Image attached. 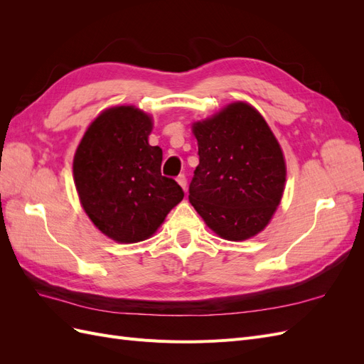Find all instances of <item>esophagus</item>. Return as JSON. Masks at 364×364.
Returning a JSON list of instances; mask_svg holds the SVG:
<instances>
[{
	"instance_id": "esophagus-1",
	"label": "esophagus",
	"mask_w": 364,
	"mask_h": 364,
	"mask_svg": "<svg viewBox=\"0 0 364 364\" xmlns=\"http://www.w3.org/2000/svg\"><path fill=\"white\" fill-rule=\"evenodd\" d=\"M176 181H178V183L182 186V188L186 191V185H188V182H186V178H185V174H179L178 176V179H176Z\"/></svg>"
}]
</instances>
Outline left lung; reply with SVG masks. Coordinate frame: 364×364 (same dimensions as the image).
<instances>
[{"instance_id": "obj_1", "label": "left lung", "mask_w": 364, "mask_h": 364, "mask_svg": "<svg viewBox=\"0 0 364 364\" xmlns=\"http://www.w3.org/2000/svg\"><path fill=\"white\" fill-rule=\"evenodd\" d=\"M199 165L190 203L215 234L230 241L257 235L281 202L285 162L277 138L247 103L229 105L193 126Z\"/></svg>"}]
</instances>
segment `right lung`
Returning <instances> with one entry per match:
<instances>
[{
	"instance_id": "obj_1",
	"label": "right lung",
	"mask_w": 364,
	"mask_h": 364,
	"mask_svg": "<svg viewBox=\"0 0 364 364\" xmlns=\"http://www.w3.org/2000/svg\"><path fill=\"white\" fill-rule=\"evenodd\" d=\"M151 118L134 106L98 115L77 147L73 171L86 214L119 243L149 238L183 199V190L161 174L162 150L149 144Z\"/></svg>"
}]
</instances>
